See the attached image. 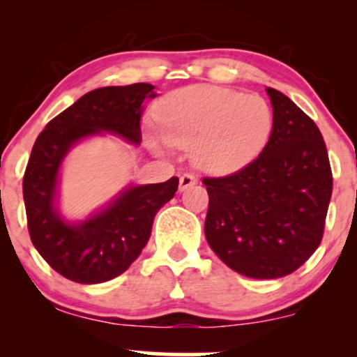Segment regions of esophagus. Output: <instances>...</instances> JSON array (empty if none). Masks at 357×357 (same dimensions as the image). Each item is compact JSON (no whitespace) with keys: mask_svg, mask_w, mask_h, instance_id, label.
Here are the masks:
<instances>
[{"mask_svg":"<svg viewBox=\"0 0 357 357\" xmlns=\"http://www.w3.org/2000/svg\"><path fill=\"white\" fill-rule=\"evenodd\" d=\"M192 184H196V178H195V176L184 173V174L181 176V178H179V191L188 190V188L192 186Z\"/></svg>","mask_w":357,"mask_h":357,"instance_id":"1","label":"esophagus"}]
</instances>
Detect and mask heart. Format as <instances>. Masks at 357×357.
<instances>
[{"instance_id": "obj_1", "label": "heart", "mask_w": 357, "mask_h": 357, "mask_svg": "<svg viewBox=\"0 0 357 357\" xmlns=\"http://www.w3.org/2000/svg\"><path fill=\"white\" fill-rule=\"evenodd\" d=\"M161 136L146 142L162 154L167 146L190 151L208 174H228L248 165L267 144L273 127L268 102L257 93L196 85L169 93L155 109Z\"/></svg>"}]
</instances>
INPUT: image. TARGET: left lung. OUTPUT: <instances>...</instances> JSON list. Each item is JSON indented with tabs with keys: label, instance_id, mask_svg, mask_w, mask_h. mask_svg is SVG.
<instances>
[{
	"label": "left lung",
	"instance_id": "obj_1",
	"mask_svg": "<svg viewBox=\"0 0 357 357\" xmlns=\"http://www.w3.org/2000/svg\"><path fill=\"white\" fill-rule=\"evenodd\" d=\"M273 127L255 161L204 178V235L231 270L250 278L296 272L322 240L333 173L321 130L289 97L267 89Z\"/></svg>",
	"mask_w": 357,
	"mask_h": 357
}]
</instances>
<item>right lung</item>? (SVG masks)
<instances>
[{
	"label": "right lung",
	"mask_w": 357,
	"mask_h": 357,
	"mask_svg": "<svg viewBox=\"0 0 357 357\" xmlns=\"http://www.w3.org/2000/svg\"><path fill=\"white\" fill-rule=\"evenodd\" d=\"M155 96L151 84L96 89L36 137L23 178L28 231L43 260L68 280L102 284L124 273L146 247L155 213L178 191L173 176L166 183L129 184L85 220L68 221L59 210L60 169L72 147L104 132L139 146L142 104Z\"/></svg>",
	"instance_id": "right-lung-1"
}]
</instances>
